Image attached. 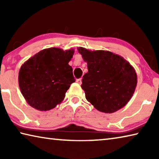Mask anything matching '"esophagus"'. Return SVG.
Instances as JSON below:
<instances>
[{
  "instance_id": "1",
  "label": "esophagus",
  "mask_w": 159,
  "mask_h": 159,
  "mask_svg": "<svg viewBox=\"0 0 159 159\" xmlns=\"http://www.w3.org/2000/svg\"><path fill=\"white\" fill-rule=\"evenodd\" d=\"M76 83H78V84H79V85L81 84V83H82V80H81V79H77V80H76Z\"/></svg>"
}]
</instances>
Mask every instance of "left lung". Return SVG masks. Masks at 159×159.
I'll list each match as a JSON object with an SVG mask.
<instances>
[{"instance_id":"1","label":"left lung","mask_w":159,"mask_h":159,"mask_svg":"<svg viewBox=\"0 0 159 159\" xmlns=\"http://www.w3.org/2000/svg\"><path fill=\"white\" fill-rule=\"evenodd\" d=\"M78 51L88 64L81 88L85 98L98 111L114 113L125 107L135 90L138 77L134 67L121 56L107 50Z\"/></svg>"}]
</instances>
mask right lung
<instances>
[{"instance_id": "right-lung-1", "label": "right lung", "mask_w": 159, "mask_h": 159, "mask_svg": "<svg viewBox=\"0 0 159 159\" xmlns=\"http://www.w3.org/2000/svg\"><path fill=\"white\" fill-rule=\"evenodd\" d=\"M74 53V49L64 51L57 48H47L21 65L19 86L29 105L45 111L63 101L70 85L76 80L73 69L69 65Z\"/></svg>"}]
</instances>
